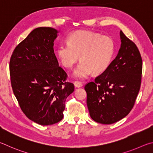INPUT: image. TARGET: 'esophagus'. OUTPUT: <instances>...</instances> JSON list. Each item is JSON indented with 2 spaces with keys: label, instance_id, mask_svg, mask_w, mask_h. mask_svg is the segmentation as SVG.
Masks as SVG:
<instances>
[{
  "label": "esophagus",
  "instance_id": "esophagus-1",
  "mask_svg": "<svg viewBox=\"0 0 153 153\" xmlns=\"http://www.w3.org/2000/svg\"><path fill=\"white\" fill-rule=\"evenodd\" d=\"M74 85L75 87H81L82 86V82H80V81H74Z\"/></svg>",
  "mask_w": 153,
  "mask_h": 153
}]
</instances>
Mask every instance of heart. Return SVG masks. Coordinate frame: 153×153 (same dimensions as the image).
Listing matches in <instances>:
<instances>
[{
	"mask_svg": "<svg viewBox=\"0 0 153 153\" xmlns=\"http://www.w3.org/2000/svg\"><path fill=\"white\" fill-rule=\"evenodd\" d=\"M68 44H60L56 50L59 60L67 68L78 62L74 76L85 79L91 73L100 74L109 68L116 52V43L110 36L88 31H75L67 37Z\"/></svg>",
	"mask_w": 153,
	"mask_h": 153,
	"instance_id": "1",
	"label": "heart"
}]
</instances>
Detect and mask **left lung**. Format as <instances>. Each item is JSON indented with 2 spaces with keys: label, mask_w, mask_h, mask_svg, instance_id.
<instances>
[{
  "label": "left lung",
  "mask_w": 153,
  "mask_h": 153,
  "mask_svg": "<svg viewBox=\"0 0 153 153\" xmlns=\"http://www.w3.org/2000/svg\"><path fill=\"white\" fill-rule=\"evenodd\" d=\"M121 47L102 74L85 85L87 104L94 121L111 124L132 110L140 91L143 60L137 46L120 31Z\"/></svg>",
  "instance_id": "8db88e82"
}]
</instances>
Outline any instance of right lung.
<instances>
[{"label": "right lung", "instance_id": "1", "mask_svg": "<svg viewBox=\"0 0 153 153\" xmlns=\"http://www.w3.org/2000/svg\"><path fill=\"white\" fill-rule=\"evenodd\" d=\"M57 33L51 27L33 29L10 59V82L19 105L29 120L42 126L61 121L66 98L74 90L53 51Z\"/></svg>", "mask_w": 153, "mask_h": 153}]
</instances>
